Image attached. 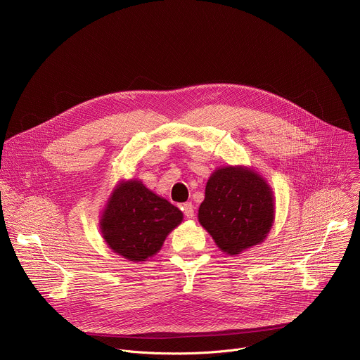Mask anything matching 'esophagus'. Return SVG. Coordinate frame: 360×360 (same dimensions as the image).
<instances>
[{
	"label": "esophagus",
	"instance_id": "34e87169",
	"mask_svg": "<svg viewBox=\"0 0 360 360\" xmlns=\"http://www.w3.org/2000/svg\"><path fill=\"white\" fill-rule=\"evenodd\" d=\"M182 211H184V214H185V217H186V218H193L195 211H193V205H192V202H185V203L182 205Z\"/></svg>",
	"mask_w": 360,
	"mask_h": 360
}]
</instances>
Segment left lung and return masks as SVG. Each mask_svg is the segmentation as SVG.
<instances>
[{
	"label": "left lung",
	"mask_w": 360,
	"mask_h": 360,
	"mask_svg": "<svg viewBox=\"0 0 360 360\" xmlns=\"http://www.w3.org/2000/svg\"><path fill=\"white\" fill-rule=\"evenodd\" d=\"M276 200L258 171L245 165L217 168L205 186L198 221L226 255L262 243L275 222Z\"/></svg>",
	"instance_id": "obj_1"
}]
</instances>
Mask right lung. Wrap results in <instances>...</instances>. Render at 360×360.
<instances>
[{"mask_svg":"<svg viewBox=\"0 0 360 360\" xmlns=\"http://www.w3.org/2000/svg\"><path fill=\"white\" fill-rule=\"evenodd\" d=\"M184 214L141 179H121L99 215V231L107 246L124 259L145 262L155 256L167 236L181 225Z\"/></svg>","mask_w":360,"mask_h":360,"instance_id":"1","label":"right lung"}]
</instances>
